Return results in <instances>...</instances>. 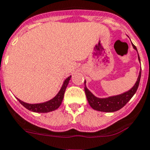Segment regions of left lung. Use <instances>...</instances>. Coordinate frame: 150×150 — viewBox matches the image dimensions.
<instances>
[{"label": "left lung", "mask_w": 150, "mask_h": 150, "mask_svg": "<svg viewBox=\"0 0 150 150\" xmlns=\"http://www.w3.org/2000/svg\"><path fill=\"white\" fill-rule=\"evenodd\" d=\"M133 47L135 50L137 51L136 46L133 44ZM138 58H139V60L140 62L139 54H138ZM140 77L141 72H139L137 83H135V85L131 90L120 95L110 96V97H107V98H98V97H96L88 89L86 88V85H85L84 90H85V93H86L89 104L90 105V106L93 110L97 111H101V112H111L120 110L121 108H122L125 105L127 104V103L130 100V99L133 97V95L136 93L137 89H138V86H139ZM85 83H86V80L84 81V84Z\"/></svg>", "instance_id": "left-lung-1"}]
</instances>
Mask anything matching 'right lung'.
<instances>
[{"mask_svg":"<svg viewBox=\"0 0 150 150\" xmlns=\"http://www.w3.org/2000/svg\"><path fill=\"white\" fill-rule=\"evenodd\" d=\"M71 76L67 77L66 80H64V84L62 86L61 89L59 91L57 94L56 95L55 97L52 99V100L47 101L45 103H37V104H30V103H27L23 101H21L19 99H17L18 101L21 103V104L23 105L26 109H28L29 110L33 111L35 112H48L54 111L59 107L61 105V103L64 99V93L66 90L67 86L69 81H70Z\"/></svg>","mask_w":150,"mask_h":150,"instance_id":"obj_1","label":"right lung"}]
</instances>
